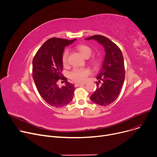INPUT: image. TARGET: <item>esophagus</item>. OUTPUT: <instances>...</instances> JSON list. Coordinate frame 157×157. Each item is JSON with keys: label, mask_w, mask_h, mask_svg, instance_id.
<instances>
[{"label": "esophagus", "mask_w": 157, "mask_h": 157, "mask_svg": "<svg viewBox=\"0 0 157 157\" xmlns=\"http://www.w3.org/2000/svg\"><path fill=\"white\" fill-rule=\"evenodd\" d=\"M85 85V83H76L75 84V86H80L82 85Z\"/></svg>", "instance_id": "esophagus-1"}]
</instances>
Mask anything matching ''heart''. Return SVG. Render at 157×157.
Here are the masks:
<instances>
[{"label":"heart","mask_w":157,"mask_h":157,"mask_svg":"<svg viewBox=\"0 0 157 157\" xmlns=\"http://www.w3.org/2000/svg\"><path fill=\"white\" fill-rule=\"evenodd\" d=\"M76 49L85 58L90 57L93 52L92 48L84 44H79L76 45ZM68 55H69V52L67 50L64 51L63 54L62 55V62L64 66H66L67 64ZM91 63L93 65L96 66L97 64V61L95 59H93L91 60ZM90 74V71L88 69H86V68L75 69L71 72L70 78L76 82H82L86 80Z\"/></svg>","instance_id":"heart-1"}]
</instances>
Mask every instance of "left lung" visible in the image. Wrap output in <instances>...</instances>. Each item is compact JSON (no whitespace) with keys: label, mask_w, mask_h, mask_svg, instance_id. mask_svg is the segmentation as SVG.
I'll list each match as a JSON object with an SVG mask.
<instances>
[{"label":"left lung","mask_w":157,"mask_h":157,"mask_svg":"<svg viewBox=\"0 0 157 157\" xmlns=\"http://www.w3.org/2000/svg\"><path fill=\"white\" fill-rule=\"evenodd\" d=\"M85 40H95L102 45L105 56L101 69L97 76V90L90 97L91 100L101 106H107L118 97L125 79L124 58L119 47L108 38L93 35ZM99 83H101L100 85Z\"/></svg>","instance_id":"1"}]
</instances>
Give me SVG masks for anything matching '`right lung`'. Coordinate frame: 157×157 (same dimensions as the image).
<instances>
[{
  "instance_id": "1",
  "label": "right lung",
  "mask_w": 157,
  "mask_h": 157,
  "mask_svg": "<svg viewBox=\"0 0 157 157\" xmlns=\"http://www.w3.org/2000/svg\"><path fill=\"white\" fill-rule=\"evenodd\" d=\"M76 40L50 38L40 48L33 58V78L35 85L41 97L52 107H64L74 96L75 86L67 82L61 72L63 69L62 55L65 47ZM59 79L66 81L65 86H58Z\"/></svg>"
}]
</instances>
